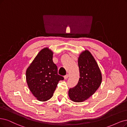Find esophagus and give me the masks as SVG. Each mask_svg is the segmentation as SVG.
<instances>
[{
    "label": "esophagus",
    "mask_w": 127,
    "mask_h": 127,
    "mask_svg": "<svg viewBox=\"0 0 127 127\" xmlns=\"http://www.w3.org/2000/svg\"><path fill=\"white\" fill-rule=\"evenodd\" d=\"M68 77H69V74H67L66 75H65V76H64V78H65V79H67Z\"/></svg>",
    "instance_id": "1"
}]
</instances>
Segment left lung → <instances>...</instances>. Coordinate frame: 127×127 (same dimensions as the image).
<instances>
[{
	"mask_svg": "<svg viewBox=\"0 0 127 127\" xmlns=\"http://www.w3.org/2000/svg\"><path fill=\"white\" fill-rule=\"evenodd\" d=\"M80 78L77 85L68 91L70 99L80 102L92 96L100 86L102 75L100 68L91 52L85 50L78 59Z\"/></svg>",
	"mask_w": 127,
	"mask_h": 127,
	"instance_id": "obj_1",
	"label": "left lung"
}]
</instances>
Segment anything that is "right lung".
I'll list each match as a JSON object with an SVG mask.
<instances>
[{
    "instance_id": "obj_1",
    "label": "right lung",
    "mask_w": 127,
    "mask_h": 127,
    "mask_svg": "<svg viewBox=\"0 0 127 127\" xmlns=\"http://www.w3.org/2000/svg\"><path fill=\"white\" fill-rule=\"evenodd\" d=\"M53 54L48 48L41 50L26 71V80L29 90L41 101L50 99L59 82L64 79L58 74V67L53 62Z\"/></svg>"
}]
</instances>
